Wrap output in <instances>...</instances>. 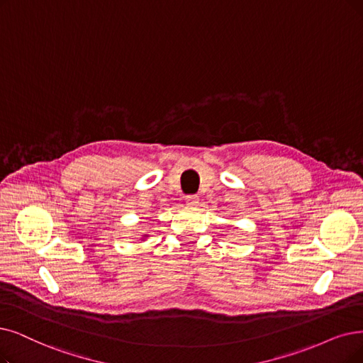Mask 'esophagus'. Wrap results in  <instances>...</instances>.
Here are the masks:
<instances>
[{"label":"esophagus","mask_w":363,"mask_h":363,"mask_svg":"<svg viewBox=\"0 0 363 363\" xmlns=\"http://www.w3.org/2000/svg\"><path fill=\"white\" fill-rule=\"evenodd\" d=\"M198 201H199V198H198L196 195H187V196H186V204L189 206V207L198 206Z\"/></svg>","instance_id":"34e87169"}]
</instances>
